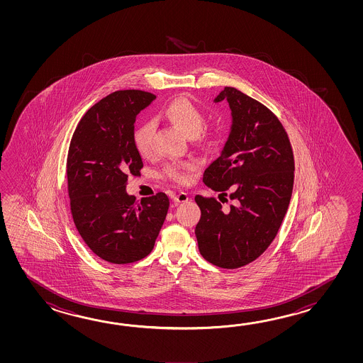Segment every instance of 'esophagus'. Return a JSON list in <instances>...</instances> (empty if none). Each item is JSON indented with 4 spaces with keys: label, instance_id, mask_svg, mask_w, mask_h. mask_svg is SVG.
Returning <instances> with one entry per match:
<instances>
[{
    "label": "esophagus",
    "instance_id": "esophagus-1",
    "mask_svg": "<svg viewBox=\"0 0 363 363\" xmlns=\"http://www.w3.org/2000/svg\"><path fill=\"white\" fill-rule=\"evenodd\" d=\"M172 200H174V202H177V203L186 202V201L189 200V196H188V193L185 192L174 193L172 194Z\"/></svg>",
    "mask_w": 363,
    "mask_h": 363
}]
</instances>
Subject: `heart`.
I'll return each instance as SVG.
<instances>
[{
	"mask_svg": "<svg viewBox=\"0 0 363 363\" xmlns=\"http://www.w3.org/2000/svg\"><path fill=\"white\" fill-rule=\"evenodd\" d=\"M163 116L170 123L177 125L179 130L185 133L188 138H196L202 130V125L205 122V116L201 111V108L185 97L172 101L163 111ZM210 136H211L210 132H205V135H202L201 139L208 140L210 139ZM132 140L138 153L143 158L153 157L155 155L153 124L150 122L140 124L139 127L133 131ZM196 169H197V163L193 161L170 163L163 169V177L178 184H186L191 180L192 172H194Z\"/></svg>",
	"mask_w": 363,
	"mask_h": 363,
	"instance_id": "obj_1",
	"label": "heart"
}]
</instances>
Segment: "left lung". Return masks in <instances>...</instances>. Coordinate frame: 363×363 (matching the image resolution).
Here are the masks:
<instances>
[{
	"mask_svg": "<svg viewBox=\"0 0 363 363\" xmlns=\"http://www.w3.org/2000/svg\"><path fill=\"white\" fill-rule=\"evenodd\" d=\"M223 100L231 108V132L202 180L223 196L230 191L233 203L224 208L214 197L197 194L201 219L194 233L206 261L239 269L262 255L278 233L292 197L294 152L270 108L232 86L214 101Z\"/></svg>",
	"mask_w": 363,
	"mask_h": 363,
	"instance_id": "8db88e82",
	"label": "left lung"
}]
</instances>
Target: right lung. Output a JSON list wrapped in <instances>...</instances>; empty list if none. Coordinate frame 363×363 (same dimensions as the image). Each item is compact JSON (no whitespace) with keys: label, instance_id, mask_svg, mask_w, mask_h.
<instances>
[{"label":"right lung","instance_id":"add662e5","mask_svg":"<svg viewBox=\"0 0 363 363\" xmlns=\"http://www.w3.org/2000/svg\"><path fill=\"white\" fill-rule=\"evenodd\" d=\"M153 93L116 91L80 119L67 155L69 208L82 239L101 259L116 264L145 258L155 247L170 206L164 193L141 202L125 192L143 160L133 145L136 116Z\"/></svg>","mask_w":363,"mask_h":363}]
</instances>
